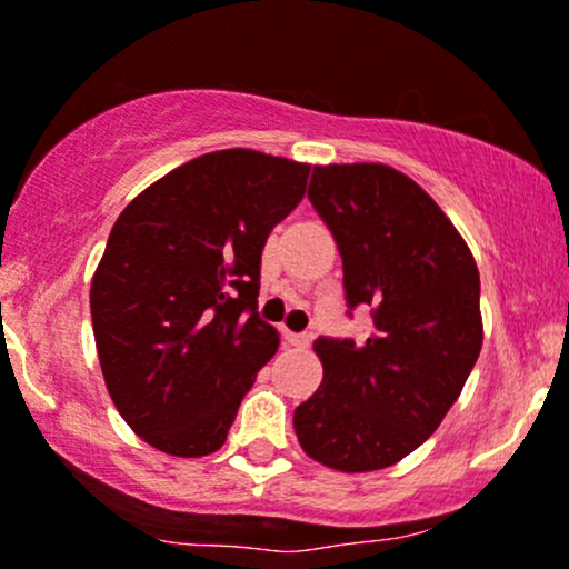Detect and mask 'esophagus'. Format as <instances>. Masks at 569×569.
Returning <instances> with one entry per match:
<instances>
[{
	"instance_id": "34e87169",
	"label": "esophagus",
	"mask_w": 569,
	"mask_h": 569,
	"mask_svg": "<svg viewBox=\"0 0 569 569\" xmlns=\"http://www.w3.org/2000/svg\"><path fill=\"white\" fill-rule=\"evenodd\" d=\"M283 338L289 340L291 346H310V340H313V335H310V332H291V330H283Z\"/></svg>"
}]
</instances>
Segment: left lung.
Wrapping results in <instances>:
<instances>
[{
    "label": "left lung",
    "instance_id": "obj_1",
    "mask_svg": "<svg viewBox=\"0 0 569 569\" xmlns=\"http://www.w3.org/2000/svg\"><path fill=\"white\" fill-rule=\"evenodd\" d=\"M310 204L343 259L362 343L319 338L321 387L295 409L305 456L346 475L395 466L441 426L482 349L480 272L441 207L385 163L316 166Z\"/></svg>",
    "mask_w": 569,
    "mask_h": 569
}]
</instances>
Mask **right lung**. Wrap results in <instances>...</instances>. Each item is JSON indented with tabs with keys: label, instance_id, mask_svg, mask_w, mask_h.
Returning <instances> with one entry per match:
<instances>
[{
	"label": "right lung",
	"instance_id": "right-lung-1",
	"mask_svg": "<svg viewBox=\"0 0 569 569\" xmlns=\"http://www.w3.org/2000/svg\"><path fill=\"white\" fill-rule=\"evenodd\" d=\"M310 166L256 149L188 160L113 223L89 308L106 387L149 447L220 450L280 335L259 319L261 250Z\"/></svg>",
	"mask_w": 569,
	"mask_h": 569
}]
</instances>
